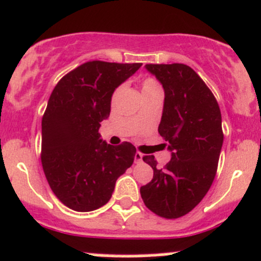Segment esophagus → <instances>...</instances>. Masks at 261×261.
Segmentation results:
<instances>
[{
    "instance_id": "esophagus-1",
    "label": "esophagus",
    "mask_w": 261,
    "mask_h": 261,
    "mask_svg": "<svg viewBox=\"0 0 261 261\" xmlns=\"http://www.w3.org/2000/svg\"><path fill=\"white\" fill-rule=\"evenodd\" d=\"M134 160H136V163H140L143 160V154L139 153V151H137L136 155H134Z\"/></svg>"
}]
</instances>
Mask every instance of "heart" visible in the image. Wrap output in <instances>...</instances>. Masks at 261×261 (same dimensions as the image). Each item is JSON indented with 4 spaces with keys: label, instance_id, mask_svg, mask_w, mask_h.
I'll return each mask as SVG.
<instances>
[{
    "label": "heart",
    "instance_id": "obj_1",
    "mask_svg": "<svg viewBox=\"0 0 261 261\" xmlns=\"http://www.w3.org/2000/svg\"><path fill=\"white\" fill-rule=\"evenodd\" d=\"M154 91H162V87L160 84L155 80L154 77H146L143 80L142 83V92L143 95L148 92H154Z\"/></svg>",
    "mask_w": 261,
    "mask_h": 261
}]
</instances>
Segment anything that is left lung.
<instances>
[{
  "label": "left lung",
  "mask_w": 261,
  "mask_h": 261,
  "mask_svg": "<svg viewBox=\"0 0 261 261\" xmlns=\"http://www.w3.org/2000/svg\"><path fill=\"white\" fill-rule=\"evenodd\" d=\"M163 85L165 98L159 134L168 142L171 160L158 168L154 155L143 160L154 176L140 187L145 206L174 219L192 211L208 192L223 144L221 110L213 93L185 64H146Z\"/></svg>",
  "instance_id": "8db88e82"
}]
</instances>
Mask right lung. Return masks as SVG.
Listing matches in <instances>:
<instances>
[{
  "instance_id": "right-lung-1",
  "label": "right lung",
  "mask_w": 261,
  "mask_h": 261,
  "mask_svg": "<svg viewBox=\"0 0 261 261\" xmlns=\"http://www.w3.org/2000/svg\"><path fill=\"white\" fill-rule=\"evenodd\" d=\"M140 63L87 61L66 74L42 119V165L51 191L69 208L90 212L106 204L117 178L134 162L136 146L99 138L115 90Z\"/></svg>"
}]
</instances>
